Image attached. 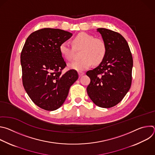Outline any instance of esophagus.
Segmentation results:
<instances>
[{
    "instance_id": "esophagus-1",
    "label": "esophagus",
    "mask_w": 155,
    "mask_h": 155,
    "mask_svg": "<svg viewBox=\"0 0 155 155\" xmlns=\"http://www.w3.org/2000/svg\"><path fill=\"white\" fill-rule=\"evenodd\" d=\"M84 74V72H78V75H79V77H81L82 75H83Z\"/></svg>"
}]
</instances>
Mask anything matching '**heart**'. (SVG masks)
Returning a JSON list of instances; mask_svg holds the SVG:
<instances>
[{
	"mask_svg": "<svg viewBox=\"0 0 155 155\" xmlns=\"http://www.w3.org/2000/svg\"><path fill=\"white\" fill-rule=\"evenodd\" d=\"M72 46L68 42H62L59 45V51L66 61H72L75 56V50L82 49L81 58L69 64V68L77 71H83L92 65L100 64L104 59L107 53V46L103 40L94 38L91 34L81 32L72 40Z\"/></svg>",
	"mask_w": 155,
	"mask_h": 155,
	"instance_id": "heart-1",
	"label": "heart"
}]
</instances>
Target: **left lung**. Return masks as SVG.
<instances>
[{
  "mask_svg": "<svg viewBox=\"0 0 155 155\" xmlns=\"http://www.w3.org/2000/svg\"><path fill=\"white\" fill-rule=\"evenodd\" d=\"M106 44L107 53L101 64L86 75L91 81L86 90L97 106L110 108L118 104L129 91L133 60L128 43L119 33L98 28Z\"/></svg>",
  "mask_w": 155,
  "mask_h": 155,
  "instance_id": "obj_1",
  "label": "left lung"
}]
</instances>
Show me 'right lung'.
<instances>
[{
    "mask_svg": "<svg viewBox=\"0 0 155 155\" xmlns=\"http://www.w3.org/2000/svg\"><path fill=\"white\" fill-rule=\"evenodd\" d=\"M72 36V33L61 29L43 28L32 32L22 50L23 86L33 102L42 109L59 108L78 78L75 70L62 73L66 63L59 45Z\"/></svg>",
    "mask_w": 155,
    "mask_h": 155,
    "instance_id": "1",
    "label": "right lung"
}]
</instances>
